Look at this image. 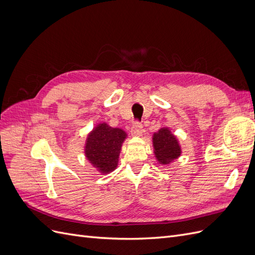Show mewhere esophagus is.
Here are the masks:
<instances>
[{"label":"esophagus","mask_w":255,"mask_h":255,"mask_svg":"<svg viewBox=\"0 0 255 255\" xmlns=\"http://www.w3.org/2000/svg\"><path fill=\"white\" fill-rule=\"evenodd\" d=\"M142 132H143V129H142V126L140 125V123H138V122L134 123L132 127V130H130L132 135L136 136V137H140L142 135Z\"/></svg>","instance_id":"esophagus-1"}]
</instances>
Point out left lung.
<instances>
[{
  "label": "left lung",
  "instance_id": "8db88e82",
  "mask_svg": "<svg viewBox=\"0 0 255 255\" xmlns=\"http://www.w3.org/2000/svg\"><path fill=\"white\" fill-rule=\"evenodd\" d=\"M152 144L154 155L160 165H169L182 154L179 139L168 127H161L153 134Z\"/></svg>",
  "mask_w": 255,
  "mask_h": 255
}]
</instances>
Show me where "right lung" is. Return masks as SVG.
Listing matches in <instances>:
<instances>
[{"label": "right lung", "instance_id": "1", "mask_svg": "<svg viewBox=\"0 0 255 255\" xmlns=\"http://www.w3.org/2000/svg\"><path fill=\"white\" fill-rule=\"evenodd\" d=\"M128 138L125 129L98 123L87 135L84 153L87 160L101 174L114 171L118 166L122 144Z\"/></svg>", "mask_w": 255, "mask_h": 255}]
</instances>
